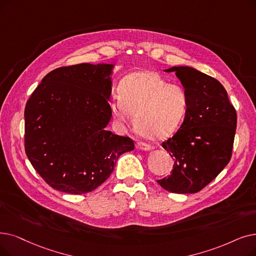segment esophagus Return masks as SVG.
Segmentation results:
<instances>
[{
	"label": "esophagus",
	"instance_id": "obj_1",
	"mask_svg": "<svg viewBox=\"0 0 256 256\" xmlns=\"http://www.w3.org/2000/svg\"><path fill=\"white\" fill-rule=\"evenodd\" d=\"M136 148L140 150H150L152 146L148 143H144V142H137L136 143Z\"/></svg>",
	"mask_w": 256,
	"mask_h": 256
}]
</instances>
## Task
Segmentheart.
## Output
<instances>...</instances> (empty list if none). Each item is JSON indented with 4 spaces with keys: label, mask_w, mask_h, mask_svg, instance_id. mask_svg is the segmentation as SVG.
Returning a JSON list of instances; mask_svg holds the SVG:
<instances>
[{
    "label": "heart",
    "mask_w": 256,
    "mask_h": 256,
    "mask_svg": "<svg viewBox=\"0 0 256 256\" xmlns=\"http://www.w3.org/2000/svg\"><path fill=\"white\" fill-rule=\"evenodd\" d=\"M118 94L110 102V113L121 124H128L134 115L136 130L150 140H162L174 134L190 108L184 86L168 84L161 74L152 70L126 76Z\"/></svg>",
    "instance_id": "b5f03b06"
}]
</instances>
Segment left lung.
I'll use <instances>...</instances> for the list:
<instances>
[{
  "label": "left lung",
  "mask_w": 256,
  "mask_h": 256,
  "mask_svg": "<svg viewBox=\"0 0 256 256\" xmlns=\"http://www.w3.org/2000/svg\"><path fill=\"white\" fill-rule=\"evenodd\" d=\"M190 97V108L176 134L162 143L174 160L168 176L157 180L165 190L196 194L224 170L232 156L236 112L225 88L192 66H172Z\"/></svg>",
  "instance_id": "1"
}]
</instances>
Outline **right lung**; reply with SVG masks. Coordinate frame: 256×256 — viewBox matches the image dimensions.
<instances>
[{
    "instance_id": "add662e5",
    "label": "right lung",
    "mask_w": 256,
    "mask_h": 256,
    "mask_svg": "<svg viewBox=\"0 0 256 256\" xmlns=\"http://www.w3.org/2000/svg\"><path fill=\"white\" fill-rule=\"evenodd\" d=\"M108 64H80L48 73L25 108V152L33 168L58 192L82 194L100 186L124 152L128 137L106 128L112 117Z\"/></svg>"
}]
</instances>
